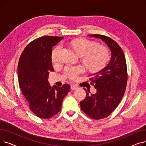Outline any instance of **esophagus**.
Listing matches in <instances>:
<instances>
[{
  "mask_svg": "<svg viewBox=\"0 0 146 146\" xmlns=\"http://www.w3.org/2000/svg\"><path fill=\"white\" fill-rule=\"evenodd\" d=\"M70 88H71L72 90H76V89H77L78 88V87L77 86L74 85H70Z\"/></svg>",
  "mask_w": 146,
  "mask_h": 146,
  "instance_id": "1",
  "label": "esophagus"
}]
</instances>
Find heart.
<instances>
[{
  "label": "heart",
  "instance_id": "obj_1",
  "mask_svg": "<svg viewBox=\"0 0 146 146\" xmlns=\"http://www.w3.org/2000/svg\"><path fill=\"white\" fill-rule=\"evenodd\" d=\"M71 46L78 54L83 57L84 63L90 70L98 71L104 68L110 58L109 50L101 45H98L95 42L86 38H79L73 41ZM63 45L58 44L53 49L51 59L54 63H58L61 58ZM65 75L69 79L75 80L84 72V68L80 66H66L64 68Z\"/></svg>",
  "mask_w": 146,
  "mask_h": 146
}]
</instances>
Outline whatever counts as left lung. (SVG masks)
<instances>
[{
	"label": "left lung",
	"mask_w": 146,
	"mask_h": 146,
	"mask_svg": "<svg viewBox=\"0 0 146 146\" xmlns=\"http://www.w3.org/2000/svg\"><path fill=\"white\" fill-rule=\"evenodd\" d=\"M88 36L101 39L111 52L109 63L100 71L93 74L94 77L90 79L92 85L96 89V93L89 95L86 89L83 88L86 91V96L80 103L81 110L87 115L99 119L109 116L124 96L128 78L127 64L123 51L114 40L99 34Z\"/></svg>",
	"instance_id": "left-lung-1"
}]
</instances>
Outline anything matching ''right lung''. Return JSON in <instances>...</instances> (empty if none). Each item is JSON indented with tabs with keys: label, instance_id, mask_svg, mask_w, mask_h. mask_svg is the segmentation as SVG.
Masks as SVG:
<instances>
[{
	"label": "right lung",
	"instance_id": "add662e5",
	"mask_svg": "<svg viewBox=\"0 0 146 146\" xmlns=\"http://www.w3.org/2000/svg\"><path fill=\"white\" fill-rule=\"evenodd\" d=\"M63 36H42L30 42L21 54L18 66L19 85L29 107L38 117L48 119L61 110L64 98L70 89L68 84L62 87L51 86L49 72H54L52 48Z\"/></svg>",
	"mask_w": 146,
	"mask_h": 146
}]
</instances>
